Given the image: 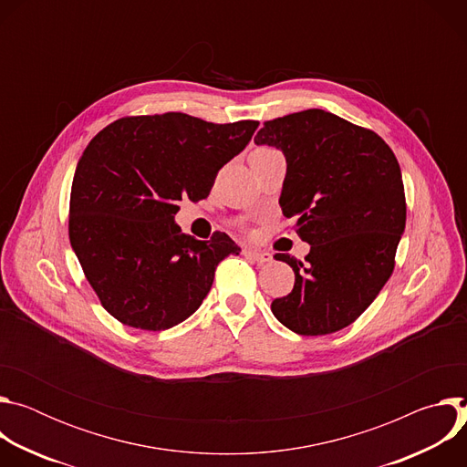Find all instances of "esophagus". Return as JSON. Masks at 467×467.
Returning <instances> with one entry per match:
<instances>
[{"label":"esophagus","mask_w":467,"mask_h":467,"mask_svg":"<svg viewBox=\"0 0 467 467\" xmlns=\"http://www.w3.org/2000/svg\"><path fill=\"white\" fill-rule=\"evenodd\" d=\"M244 254L249 256V258H253V260L258 262V264H270V262L274 260V256H272L270 253L258 251V249H244Z\"/></svg>","instance_id":"esophagus-1"}]
</instances>
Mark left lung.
I'll return each mask as SVG.
<instances>
[{
    "mask_svg": "<svg viewBox=\"0 0 467 467\" xmlns=\"http://www.w3.org/2000/svg\"><path fill=\"white\" fill-rule=\"evenodd\" d=\"M254 144L283 151L279 205L310 244L305 262L275 254L296 283L272 312L297 335H330L351 325L393 272L407 223L401 168L373 130L321 109L265 121Z\"/></svg>",
    "mask_w": 467,
    "mask_h": 467,
    "instance_id": "obj_1",
    "label": "left lung"
}]
</instances>
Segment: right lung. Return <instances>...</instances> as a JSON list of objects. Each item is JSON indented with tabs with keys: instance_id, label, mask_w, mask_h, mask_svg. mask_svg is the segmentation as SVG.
Listing matches in <instances>:
<instances>
[{
	"instance_id": "1",
	"label": "right lung",
	"mask_w": 467,
	"mask_h": 467,
	"mask_svg": "<svg viewBox=\"0 0 467 467\" xmlns=\"http://www.w3.org/2000/svg\"><path fill=\"white\" fill-rule=\"evenodd\" d=\"M258 121L211 123L182 112L121 118L90 140L70 195V244L103 308L123 325L164 330L211 292L216 265L240 247L181 233L179 202L211 193Z\"/></svg>"
}]
</instances>
